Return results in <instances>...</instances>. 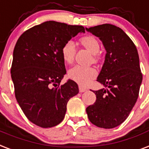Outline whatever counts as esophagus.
I'll return each mask as SVG.
<instances>
[{"label": "esophagus", "mask_w": 149, "mask_h": 149, "mask_svg": "<svg viewBox=\"0 0 149 149\" xmlns=\"http://www.w3.org/2000/svg\"><path fill=\"white\" fill-rule=\"evenodd\" d=\"M85 91H87V88L83 87L81 85H79V92L80 93H84Z\"/></svg>", "instance_id": "obj_1"}]
</instances>
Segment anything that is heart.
Segmentation results:
<instances>
[{"label":"heart","mask_w":149,"mask_h":149,"mask_svg":"<svg viewBox=\"0 0 149 149\" xmlns=\"http://www.w3.org/2000/svg\"><path fill=\"white\" fill-rule=\"evenodd\" d=\"M81 44L93 54V61L96 62L99 60L98 54L100 52V42L94 36H86L80 40ZM75 47L73 42L68 41L61 48V56L64 63L71 64L74 60ZM97 75V71L92 67H82L77 65L71 68L68 71V77L71 80L74 81L78 84L86 85L95 78Z\"/></svg>","instance_id":"1"}]
</instances>
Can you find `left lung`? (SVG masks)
Wrapping results in <instances>:
<instances>
[{
    "mask_svg": "<svg viewBox=\"0 0 149 149\" xmlns=\"http://www.w3.org/2000/svg\"><path fill=\"white\" fill-rule=\"evenodd\" d=\"M86 30L100 38L107 50L97 81L107 88L93 91L96 100L86 108V113L95 126L113 128L126 120L138 98L142 74L138 50L116 25L103 24Z\"/></svg>",
    "mask_w": 149,
    "mask_h": 149,
    "instance_id": "obj_1",
    "label": "left lung"
}]
</instances>
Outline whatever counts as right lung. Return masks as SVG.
I'll use <instances>...</instances> for the list:
<instances>
[{"label":"right lung","instance_id":"right-lung-1","mask_svg":"<svg viewBox=\"0 0 149 149\" xmlns=\"http://www.w3.org/2000/svg\"><path fill=\"white\" fill-rule=\"evenodd\" d=\"M84 32L81 25L49 21L18 38L11 68L15 95L26 117L36 125L47 128L60 124L68 102L79 92L73 80L60 85L66 74L61 48Z\"/></svg>","mask_w":149,"mask_h":149}]
</instances>
